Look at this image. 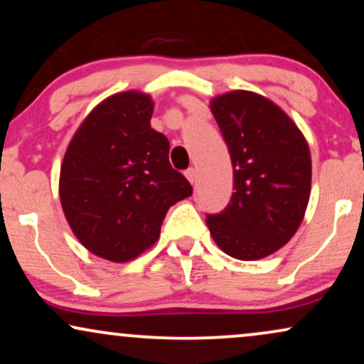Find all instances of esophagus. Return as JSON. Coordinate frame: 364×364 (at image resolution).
I'll list each match as a JSON object with an SVG mask.
<instances>
[{
	"instance_id": "esophagus-1",
	"label": "esophagus",
	"mask_w": 364,
	"mask_h": 364,
	"mask_svg": "<svg viewBox=\"0 0 364 364\" xmlns=\"http://www.w3.org/2000/svg\"><path fill=\"white\" fill-rule=\"evenodd\" d=\"M185 176L188 178V181H190L191 185H193V183L196 181V171H195V169H193V168L186 169V171H185Z\"/></svg>"
}]
</instances>
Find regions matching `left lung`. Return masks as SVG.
I'll use <instances>...</instances> for the list:
<instances>
[{
  "mask_svg": "<svg viewBox=\"0 0 364 364\" xmlns=\"http://www.w3.org/2000/svg\"><path fill=\"white\" fill-rule=\"evenodd\" d=\"M210 109L228 146L235 191L222 213L206 216V225L227 255L264 259L291 240L304 218L309 146L296 122L255 92H227Z\"/></svg>",
  "mask_w": 364,
  "mask_h": 364,
  "instance_id": "obj_1",
  "label": "left lung"
}]
</instances>
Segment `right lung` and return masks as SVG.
I'll return each instance as SVG.
<instances>
[{
	"label": "right lung",
	"instance_id": "add662e5",
	"mask_svg": "<svg viewBox=\"0 0 364 364\" xmlns=\"http://www.w3.org/2000/svg\"><path fill=\"white\" fill-rule=\"evenodd\" d=\"M148 94L102 100L73 134L60 168L63 213L94 255L129 262L159 238L169 206L193 188L169 164L168 137L151 127Z\"/></svg>",
	"mask_w": 364,
	"mask_h": 364
}]
</instances>
